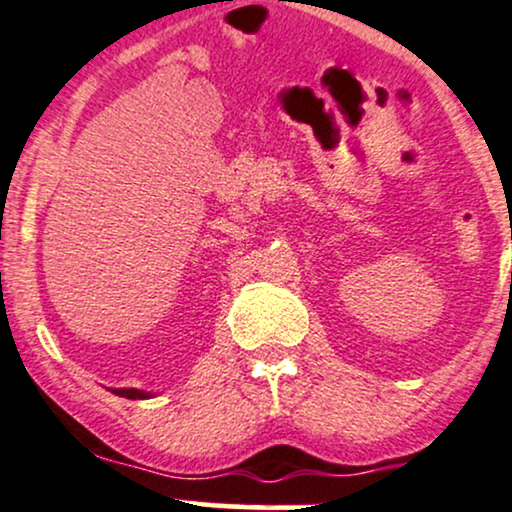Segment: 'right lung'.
Masks as SVG:
<instances>
[{"label": "right lung", "mask_w": 512, "mask_h": 512, "mask_svg": "<svg viewBox=\"0 0 512 512\" xmlns=\"http://www.w3.org/2000/svg\"><path fill=\"white\" fill-rule=\"evenodd\" d=\"M118 397H127V399H151L153 392L146 390H137V387H118V390H111Z\"/></svg>", "instance_id": "1"}]
</instances>
